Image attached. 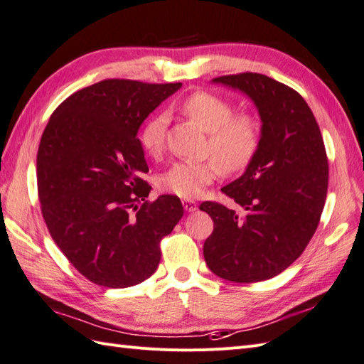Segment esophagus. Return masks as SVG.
Masks as SVG:
<instances>
[{
  "mask_svg": "<svg viewBox=\"0 0 364 364\" xmlns=\"http://www.w3.org/2000/svg\"><path fill=\"white\" fill-rule=\"evenodd\" d=\"M182 205H183L185 211H188V213H193L198 210V203L194 200H182Z\"/></svg>",
  "mask_w": 364,
  "mask_h": 364,
  "instance_id": "34e87169",
  "label": "esophagus"
}]
</instances>
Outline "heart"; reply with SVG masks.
<instances>
[{"mask_svg": "<svg viewBox=\"0 0 364 364\" xmlns=\"http://www.w3.org/2000/svg\"><path fill=\"white\" fill-rule=\"evenodd\" d=\"M181 111L208 132V153L215 159L202 162H176L159 176L157 185L165 193L191 200L199 198L216 179L220 166L227 173L241 171L258 153L261 128L255 115L233 114V105L225 99L198 91L181 103ZM168 117L156 114L140 131V145L151 157L162 154L166 145ZM221 165L219 166L218 164Z\"/></svg>", "mask_w": 364, "mask_h": 364, "instance_id": "b5f03b06", "label": "heart"}]
</instances>
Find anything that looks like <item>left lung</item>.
<instances>
[{"mask_svg":"<svg viewBox=\"0 0 364 364\" xmlns=\"http://www.w3.org/2000/svg\"><path fill=\"white\" fill-rule=\"evenodd\" d=\"M213 82L249 95L262 127L253 161L223 188L244 215L218 202L200 203L215 224L203 258L223 279L265 281L299 258L320 224L329 182L323 136L306 100L284 83L256 73Z\"/></svg>","mask_w":364,"mask_h":364,"instance_id":"8db88e82","label":"left lung"}]
</instances>
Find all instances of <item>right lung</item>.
Returning a JSON list of instances; mask_svg holds the SVG:
<instances>
[{
	"mask_svg": "<svg viewBox=\"0 0 364 364\" xmlns=\"http://www.w3.org/2000/svg\"><path fill=\"white\" fill-rule=\"evenodd\" d=\"M182 83L108 78L61 103L43 131L37 185L49 233L97 286L123 289L151 277L161 241L183 216L177 196L146 200L141 123Z\"/></svg>",
	"mask_w": 364,
	"mask_h": 364,
	"instance_id": "add662e5",
	"label": "right lung"
}]
</instances>
